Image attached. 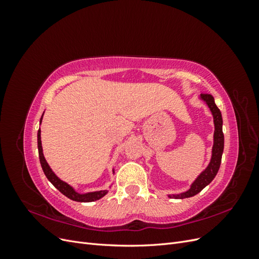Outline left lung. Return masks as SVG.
I'll return each instance as SVG.
<instances>
[{
    "label": "left lung",
    "mask_w": 259,
    "mask_h": 259,
    "mask_svg": "<svg viewBox=\"0 0 259 259\" xmlns=\"http://www.w3.org/2000/svg\"><path fill=\"white\" fill-rule=\"evenodd\" d=\"M201 98L206 101L207 106L209 107L211 113L214 116V124H215V133H214V146H213V154H211V160L207 168L197 178V180L192 184L189 190L182 194L173 195L177 199H185L190 198L193 195L198 194L213 180L217 174L222 163V155L224 151V133H223V117L222 112L217 106L215 105L214 97L207 93H202ZM171 198V195H169Z\"/></svg>",
    "instance_id": "1"
}]
</instances>
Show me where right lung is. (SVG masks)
I'll return each mask as SVG.
<instances>
[{
    "instance_id": "obj_1",
    "label": "right lung",
    "mask_w": 259,
    "mask_h": 259,
    "mask_svg": "<svg viewBox=\"0 0 259 259\" xmlns=\"http://www.w3.org/2000/svg\"><path fill=\"white\" fill-rule=\"evenodd\" d=\"M41 121H42V117H41ZM37 148H38V158H40L41 166L43 168L45 176L48 177L50 182L55 187H56L62 194L66 195L67 198L71 199L73 201H76V202H93V201H97L100 198H103L104 195L107 193V190L98 191V192H91V193H86V194L76 193L68 184L62 182V180H60L56 175H55L43 155L42 144H41V130L37 131Z\"/></svg>"
}]
</instances>
